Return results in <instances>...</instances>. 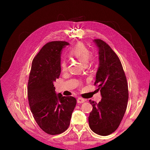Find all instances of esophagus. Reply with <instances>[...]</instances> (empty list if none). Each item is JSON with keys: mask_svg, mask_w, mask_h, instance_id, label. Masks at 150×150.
Listing matches in <instances>:
<instances>
[{"mask_svg": "<svg viewBox=\"0 0 150 150\" xmlns=\"http://www.w3.org/2000/svg\"><path fill=\"white\" fill-rule=\"evenodd\" d=\"M85 101V100L83 98L81 97H78L77 99V103H83Z\"/></svg>", "mask_w": 150, "mask_h": 150, "instance_id": "1", "label": "esophagus"}]
</instances>
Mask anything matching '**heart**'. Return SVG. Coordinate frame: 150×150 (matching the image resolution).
I'll use <instances>...</instances> for the list:
<instances>
[{
  "label": "heart",
  "instance_id": "1",
  "mask_svg": "<svg viewBox=\"0 0 150 150\" xmlns=\"http://www.w3.org/2000/svg\"><path fill=\"white\" fill-rule=\"evenodd\" d=\"M70 56L76 58L83 64H86L90 58L91 52L89 49L84 44L81 42L77 43L74 47L70 49L69 52ZM96 61L95 58H91V64H93ZM61 70L64 72L67 70V63L65 61H62L60 64Z\"/></svg>",
  "mask_w": 150,
  "mask_h": 150
}]
</instances>
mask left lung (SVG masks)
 Returning <instances> with one entry per match:
<instances>
[{"mask_svg":"<svg viewBox=\"0 0 150 150\" xmlns=\"http://www.w3.org/2000/svg\"><path fill=\"white\" fill-rule=\"evenodd\" d=\"M98 48L99 67L94 85L100 91L99 103L89 100L93 109L89 117L91 130L108 136L119 127L127 108L128 86L119 58L101 39H94Z\"/></svg>","mask_w":150,"mask_h":150,"instance_id":"left-lung-1","label":"left lung"}]
</instances>
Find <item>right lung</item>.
Returning <instances> with one entry per match:
<instances>
[{
	"mask_svg": "<svg viewBox=\"0 0 150 150\" xmlns=\"http://www.w3.org/2000/svg\"><path fill=\"white\" fill-rule=\"evenodd\" d=\"M69 44L52 41L45 44L34 58L28 82L31 111L41 129L50 135L59 134L69 127L76 104L73 97L57 94L53 83L61 74V52Z\"/></svg>",
	"mask_w": 150,
	"mask_h": 150,
	"instance_id": "obj_1",
	"label": "right lung"
}]
</instances>
